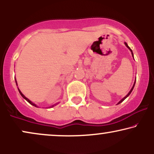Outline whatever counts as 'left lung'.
<instances>
[{
	"instance_id": "left-lung-1",
	"label": "left lung",
	"mask_w": 154,
	"mask_h": 154,
	"mask_svg": "<svg viewBox=\"0 0 154 154\" xmlns=\"http://www.w3.org/2000/svg\"><path fill=\"white\" fill-rule=\"evenodd\" d=\"M125 46H126L127 47H128V48L129 49H130V51H131V53H132V57H133V58H134V55H133V53H132V49H131V48H130V47H129V46H128V44H127V43H126V42H125ZM135 82H136V79H135V81H134V85H133V87H132V89H131V90H130V91H129V93H128V94H127V95H126L125 96V97H124V98H122V99H121V100H120V101L118 102V104H120V103H122V101H124V100H125V98H126L127 97H128V96H129V95H130V94H131V92H132V90H133V89H134V85H135Z\"/></svg>"
}]
</instances>
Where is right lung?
I'll return each mask as SVG.
<instances>
[{"instance_id":"1","label":"right lung","mask_w":154,"mask_h":154,"mask_svg":"<svg viewBox=\"0 0 154 154\" xmlns=\"http://www.w3.org/2000/svg\"><path fill=\"white\" fill-rule=\"evenodd\" d=\"M15 82H16V85H17V81H16V79H15ZM18 91H19V92H20V95H21V96H22V97H23V98H24V99H25V100H26V101H27V102H29V103L31 104V105H32V106H35V107H38V106H36L35 103H33V102H32V101H31L29 99H28V98H26V96H24V94L22 93V92H21V91H20V90L19 89V88H18ZM56 104H54V105H53L52 106H51V108H52V107H53V106H56Z\"/></svg>"}]
</instances>
